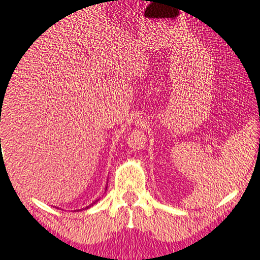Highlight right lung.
<instances>
[{
	"label": "right lung",
	"instance_id": "1",
	"mask_svg": "<svg viewBox=\"0 0 260 260\" xmlns=\"http://www.w3.org/2000/svg\"><path fill=\"white\" fill-rule=\"evenodd\" d=\"M5 92H6V91H5ZM0 102H1V103H4V100H2V98H0ZM98 201H99V200H98ZM98 201H95V202H92L91 205H90V206H86V207H85V210H87V208H90V207H91V206H94L95 203L98 202ZM82 210H84V208H82Z\"/></svg>",
	"mask_w": 260,
	"mask_h": 260
}]
</instances>
